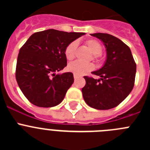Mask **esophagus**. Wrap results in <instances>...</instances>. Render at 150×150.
Masks as SVG:
<instances>
[{
	"instance_id": "34e87169",
	"label": "esophagus",
	"mask_w": 150,
	"mask_h": 150,
	"mask_svg": "<svg viewBox=\"0 0 150 150\" xmlns=\"http://www.w3.org/2000/svg\"><path fill=\"white\" fill-rule=\"evenodd\" d=\"M74 79H75V80H76V79H78V77H79V76H76V74H74Z\"/></svg>"
}]
</instances>
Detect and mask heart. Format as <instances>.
I'll use <instances>...</instances> for the list:
<instances>
[{"mask_svg":"<svg viewBox=\"0 0 150 150\" xmlns=\"http://www.w3.org/2000/svg\"><path fill=\"white\" fill-rule=\"evenodd\" d=\"M87 47L90 50L91 53L93 54V59L97 61L100 60V54L102 52L103 47L96 40H88L86 42ZM77 47V42L73 41L71 43H69L64 50V55L66 59L69 61H71L75 58L76 55V50ZM95 66L92 63H83L80 62H74L69 64L67 66V69L69 71L72 72L73 74H76V76H83L90 72L94 69Z\"/></svg>","mask_w":150,"mask_h":150,"instance_id":"b5f03b06","label":"heart"}]
</instances>
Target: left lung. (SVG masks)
Instances as JSON below:
<instances>
[{
  "mask_svg": "<svg viewBox=\"0 0 150 150\" xmlns=\"http://www.w3.org/2000/svg\"><path fill=\"white\" fill-rule=\"evenodd\" d=\"M104 43L107 60L98 71L91 74L96 79L84 76L86 86L82 88L84 100L97 110H109L122 102L134 86L136 63L130 48L121 40L104 33L91 34Z\"/></svg>",
  "mask_w": 150,
  "mask_h": 150,
  "instance_id": "1",
  "label": "left lung"
}]
</instances>
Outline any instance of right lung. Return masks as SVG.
I'll return each mask as SVG.
<instances>
[{
	"mask_svg": "<svg viewBox=\"0 0 150 150\" xmlns=\"http://www.w3.org/2000/svg\"><path fill=\"white\" fill-rule=\"evenodd\" d=\"M85 33L48 29L33 34L22 46L16 79L26 98L34 105L52 107L63 100L74 83L72 73L56 74L67 66L64 50Z\"/></svg>",
	"mask_w": 150,
	"mask_h": 150,
	"instance_id": "1",
	"label": "right lung"
}]
</instances>
